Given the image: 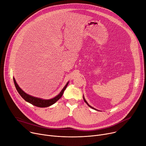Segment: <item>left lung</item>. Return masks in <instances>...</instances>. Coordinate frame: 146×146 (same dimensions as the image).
<instances>
[{
	"label": "left lung",
	"instance_id": "1",
	"mask_svg": "<svg viewBox=\"0 0 146 146\" xmlns=\"http://www.w3.org/2000/svg\"><path fill=\"white\" fill-rule=\"evenodd\" d=\"M83 99H84V101H85V103H86V104H87V105H88V106H89V107H90V108H92V109H95V108H92V106H90V105H89V104H88V102H86V100H85V98H84V96H83ZM95 110H96V109H95Z\"/></svg>",
	"mask_w": 146,
	"mask_h": 146
}]
</instances>
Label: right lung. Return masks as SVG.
I'll list each match as a JSON object with an SVG mask.
<instances>
[{
    "label": "right lung",
    "instance_id": "add662e5",
    "mask_svg": "<svg viewBox=\"0 0 146 146\" xmlns=\"http://www.w3.org/2000/svg\"><path fill=\"white\" fill-rule=\"evenodd\" d=\"M13 81H14L15 85L16 86L17 91L19 92V94L20 95V96L23 98L26 102H27L33 105H35L36 106L40 107V108L48 107V106L53 105L54 104H55L62 96L65 89H66L67 86H68V84L69 83L68 82H67V84L65 85L64 88L62 89V91L60 92V93L57 96L54 97V98H52L51 99H41L39 98L32 96L31 95L27 94L19 86L18 84H17V82L15 79V78H13Z\"/></svg>",
    "mask_w": 146,
    "mask_h": 146
}]
</instances>
